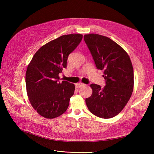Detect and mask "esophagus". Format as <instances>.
I'll return each mask as SVG.
<instances>
[{"label": "esophagus", "mask_w": 154, "mask_h": 154, "mask_svg": "<svg viewBox=\"0 0 154 154\" xmlns=\"http://www.w3.org/2000/svg\"><path fill=\"white\" fill-rule=\"evenodd\" d=\"M84 85H85L84 84H82V83H78V84H75V87H76L77 88H79L82 87H83V86H84Z\"/></svg>", "instance_id": "esophagus-1"}]
</instances>
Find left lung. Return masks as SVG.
Here are the masks:
<instances>
[{
	"label": "left lung",
	"mask_w": 154,
	"mask_h": 154,
	"mask_svg": "<svg viewBox=\"0 0 154 154\" xmlns=\"http://www.w3.org/2000/svg\"><path fill=\"white\" fill-rule=\"evenodd\" d=\"M95 66L103 70L106 85L92 84V94L85 99L90 112L102 119L118 115L130 99L134 89V69L124 48L110 38L97 34L84 35Z\"/></svg>",
	"instance_id": "obj_1"
}]
</instances>
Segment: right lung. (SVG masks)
<instances>
[{
	"mask_svg": "<svg viewBox=\"0 0 154 154\" xmlns=\"http://www.w3.org/2000/svg\"><path fill=\"white\" fill-rule=\"evenodd\" d=\"M83 35H62L47 43L34 54L27 69L26 84L29 100L39 115L54 119L66 112L75 91L74 84L60 83L59 74L67 67L69 55L81 42Z\"/></svg>",
	"mask_w": 154,
	"mask_h": 154,
	"instance_id": "obj_1",
	"label": "right lung"
}]
</instances>
